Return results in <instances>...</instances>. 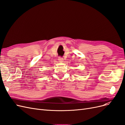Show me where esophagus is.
<instances>
[{
	"label": "esophagus",
	"mask_w": 125,
	"mask_h": 125,
	"mask_svg": "<svg viewBox=\"0 0 125 125\" xmlns=\"http://www.w3.org/2000/svg\"><path fill=\"white\" fill-rule=\"evenodd\" d=\"M58 59V60H59V61L60 62H62V61L63 60V58H62V57H59Z\"/></svg>",
	"instance_id": "34e87169"
}]
</instances>
